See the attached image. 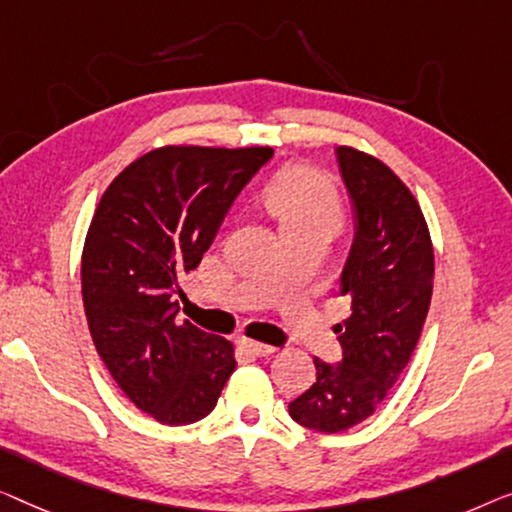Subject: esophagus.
I'll return each mask as SVG.
<instances>
[{
	"mask_svg": "<svg viewBox=\"0 0 512 512\" xmlns=\"http://www.w3.org/2000/svg\"><path fill=\"white\" fill-rule=\"evenodd\" d=\"M239 345H241L243 350L250 352V355H255V357H266V355H273V352H276V348H273V345L250 341V338H241Z\"/></svg>",
	"mask_w": 512,
	"mask_h": 512,
	"instance_id": "1",
	"label": "esophagus"
}]
</instances>
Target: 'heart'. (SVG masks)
<instances>
[{"label":"heart","mask_w":512,"mask_h":512,"mask_svg":"<svg viewBox=\"0 0 512 512\" xmlns=\"http://www.w3.org/2000/svg\"><path fill=\"white\" fill-rule=\"evenodd\" d=\"M264 201L278 218L283 234L306 229L336 234L343 225V201L336 187L315 171H283L266 185Z\"/></svg>","instance_id":"b5f03b06"}]
</instances>
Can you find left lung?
Returning a JSON list of instances; mask_svg holds the SVG:
<instances>
[{"label":"left lung","mask_w":512,"mask_h":512,"mask_svg":"<svg viewBox=\"0 0 512 512\" xmlns=\"http://www.w3.org/2000/svg\"><path fill=\"white\" fill-rule=\"evenodd\" d=\"M355 211V239L341 273L350 318L336 325L343 359L313 357L318 378L290 403L301 427L338 434L387 399L410 362L434 290V248L413 192L394 171L350 146L336 148Z\"/></svg>","instance_id":"left-lung-1"}]
</instances>
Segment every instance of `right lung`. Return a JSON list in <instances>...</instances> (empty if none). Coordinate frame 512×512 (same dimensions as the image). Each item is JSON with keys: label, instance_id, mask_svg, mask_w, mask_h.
<instances>
[{"label": "right lung", "instance_id": "obj_1", "mask_svg": "<svg viewBox=\"0 0 512 512\" xmlns=\"http://www.w3.org/2000/svg\"><path fill=\"white\" fill-rule=\"evenodd\" d=\"M271 155L266 146L150 150L115 176L90 222L81 285L92 341L127 399L157 422L206 417L236 369L227 338L176 322L178 280Z\"/></svg>", "mask_w": 512, "mask_h": 512}]
</instances>
